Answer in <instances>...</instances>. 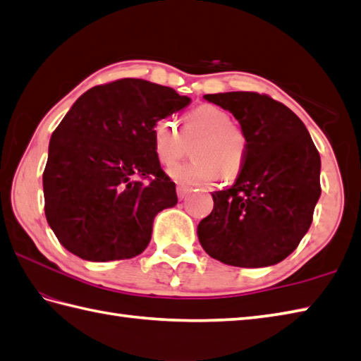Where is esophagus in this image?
Here are the masks:
<instances>
[{
    "label": "esophagus",
    "mask_w": 361,
    "mask_h": 361,
    "mask_svg": "<svg viewBox=\"0 0 361 361\" xmlns=\"http://www.w3.org/2000/svg\"><path fill=\"white\" fill-rule=\"evenodd\" d=\"M189 192H190V189L188 186H183V185L176 186V195H178L180 200H181V198H185Z\"/></svg>",
    "instance_id": "esophagus-1"
}]
</instances>
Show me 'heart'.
I'll list each match as a JSON object with an SVG mask.
<instances>
[{
    "instance_id": "heart-1",
    "label": "heart",
    "mask_w": 361,
    "mask_h": 361,
    "mask_svg": "<svg viewBox=\"0 0 361 361\" xmlns=\"http://www.w3.org/2000/svg\"><path fill=\"white\" fill-rule=\"evenodd\" d=\"M192 142L194 159L171 171L173 180L198 185L219 175L233 180L242 172L248 150L247 135L224 109L204 104L181 119V128L167 118L158 119L152 127L153 155L164 167L178 163Z\"/></svg>"
}]
</instances>
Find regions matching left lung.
I'll return each instance as SVG.
<instances>
[{"mask_svg":"<svg viewBox=\"0 0 361 361\" xmlns=\"http://www.w3.org/2000/svg\"><path fill=\"white\" fill-rule=\"evenodd\" d=\"M231 111L248 150L234 185L212 194L214 209L197 228L203 250L226 265L259 268L296 250L321 195V158L288 106L255 91L206 94Z\"/></svg>","mask_w":361,"mask_h":361,"instance_id":"1","label":"left lung"}]
</instances>
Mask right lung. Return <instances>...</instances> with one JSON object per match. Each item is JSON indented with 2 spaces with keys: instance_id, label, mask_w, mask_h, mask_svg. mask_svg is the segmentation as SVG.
Segmentation results:
<instances>
[{
  "instance_id": "right-lung-1",
  "label": "right lung",
  "mask_w": 361,
  "mask_h": 361,
  "mask_svg": "<svg viewBox=\"0 0 361 361\" xmlns=\"http://www.w3.org/2000/svg\"><path fill=\"white\" fill-rule=\"evenodd\" d=\"M190 104L173 88L119 79L83 93L54 130L43 172L44 216L63 247L91 262L147 247L175 183L153 155L152 127Z\"/></svg>"
}]
</instances>
